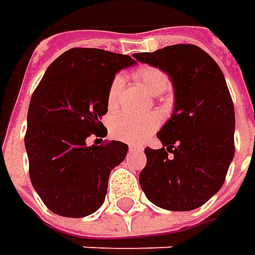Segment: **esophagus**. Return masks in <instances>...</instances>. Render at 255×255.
I'll return each instance as SVG.
<instances>
[{
	"instance_id": "obj_1",
	"label": "esophagus",
	"mask_w": 255,
	"mask_h": 255,
	"mask_svg": "<svg viewBox=\"0 0 255 255\" xmlns=\"http://www.w3.org/2000/svg\"><path fill=\"white\" fill-rule=\"evenodd\" d=\"M142 150V147L140 146H134V144H129V152H140Z\"/></svg>"
}]
</instances>
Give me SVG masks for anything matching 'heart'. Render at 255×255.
I'll return each mask as SVG.
<instances>
[{"instance_id": "obj_1", "label": "heart", "mask_w": 255, "mask_h": 255, "mask_svg": "<svg viewBox=\"0 0 255 255\" xmlns=\"http://www.w3.org/2000/svg\"><path fill=\"white\" fill-rule=\"evenodd\" d=\"M134 79L153 95L164 92L170 85L169 75L160 68L150 65L137 68L134 71ZM123 85H125V79L122 75H115L108 89L109 109H115L119 105ZM160 123H162V118L156 112L146 113V115L122 113L113 118L111 132L116 139L122 142L140 143L146 140L147 136L152 134L160 126Z\"/></svg>"}]
</instances>
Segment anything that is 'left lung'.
Segmentation results:
<instances>
[{"label": "left lung", "mask_w": 255, "mask_h": 255, "mask_svg": "<svg viewBox=\"0 0 255 255\" xmlns=\"http://www.w3.org/2000/svg\"><path fill=\"white\" fill-rule=\"evenodd\" d=\"M170 76L174 111L157 133L162 149L146 147L140 187L153 204L194 210L220 190L234 157V105L220 66L191 44L133 55Z\"/></svg>", "instance_id": "left-lung-1"}]
</instances>
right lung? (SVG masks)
Instances as JSON below:
<instances>
[{
    "label": "right lung",
    "instance_id": "obj_1",
    "mask_svg": "<svg viewBox=\"0 0 255 255\" xmlns=\"http://www.w3.org/2000/svg\"><path fill=\"white\" fill-rule=\"evenodd\" d=\"M134 62L129 55L72 48L48 66L32 93L25 133L29 179L55 214L85 217L103 204L111 170L126 157L128 144L86 142L106 136L101 118L111 81Z\"/></svg>",
    "mask_w": 255,
    "mask_h": 255
}]
</instances>
